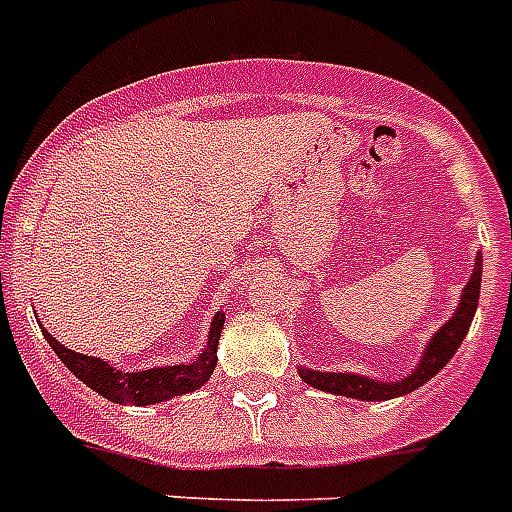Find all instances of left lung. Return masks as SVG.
<instances>
[{
	"label": "left lung",
	"instance_id": "1",
	"mask_svg": "<svg viewBox=\"0 0 512 512\" xmlns=\"http://www.w3.org/2000/svg\"><path fill=\"white\" fill-rule=\"evenodd\" d=\"M479 294H481V255H476V263H473V273L465 284L463 294L458 299V307L447 323H444L439 331L429 339V344L423 347V355L418 360L413 371L402 378H394V381H378L373 376H363V373H331V371H313V368H305L299 365L297 373L305 384L321 389L328 394H339V397H352V400L363 402H381V400H394V397H402V394L415 392L418 386H423L429 378H434L436 373L442 371L444 365L450 363L452 355L458 352V347L463 344L465 334L473 323V315H476V307H479Z\"/></svg>",
	"mask_w": 512,
	"mask_h": 512
}]
</instances>
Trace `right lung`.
<instances>
[{
  "label": "right lung",
  "instance_id": "right-lung-1",
  "mask_svg": "<svg viewBox=\"0 0 512 512\" xmlns=\"http://www.w3.org/2000/svg\"><path fill=\"white\" fill-rule=\"evenodd\" d=\"M223 321H226V313L218 310L213 315L210 331H207L205 350L199 352L197 360L178 365H157V368L131 373L120 371V368L110 365L107 360H99V357L68 350L49 331H44V328L41 331H44V339L49 342V347L65 363V368L76 378H81L89 389L102 394L105 400L118 402V405H157V402H168L173 397H181V394L197 392L199 386H205L210 381L215 365H218V342Z\"/></svg>",
  "mask_w": 512,
  "mask_h": 512
}]
</instances>
